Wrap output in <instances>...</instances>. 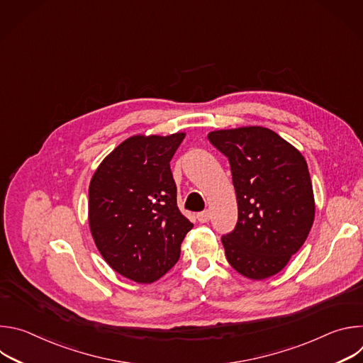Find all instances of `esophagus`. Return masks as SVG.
<instances>
[{"instance_id":"1","label":"esophagus","mask_w":363,"mask_h":363,"mask_svg":"<svg viewBox=\"0 0 363 363\" xmlns=\"http://www.w3.org/2000/svg\"><path fill=\"white\" fill-rule=\"evenodd\" d=\"M196 218H198L199 223H206V221H210L211 213H210L208 210H205V211H202V213H198V214H196Z\"/></svg>"}]
</instances>
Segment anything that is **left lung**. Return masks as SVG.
<instances>
[{
    "label": "left lung",
    "instance_id": "left-lung-1",
    "mask_svg": "<svg viewBox=\"0 0 363 363\" xmlns=\"http://www.w3.org/2000/svg\"><path fill=\"white\" fill-rule=\"evenodd\" d=\"M208 140L228 158L237 194V224L221 237L227 260L252 280L274 276L300 250L315 220L303 155L260 126L216 130Z\"/></svg>",
    "mask_w": 363,
    "mask_h": 363
}]
</instances>
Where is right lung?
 Returning <instances> with one entry per match:
<instances>
[{
    "label": "right lung",
    "mask_w": 363,
    "mask_h": 363,
    "mask_svg": "<svg viewBox=\"0 0 363 363\" xmlns=\"http://www.w3.org/2000/svg\"><path fill=\"white\" fill-rule=\"evenodd\" d=\"M185 133L133 136L96 169L89 224L96 247L119 274L152 283L171 270L192 224L177 205L171 160Z\"/></svg>",
    "instance_id": "1"
}]
</instances>
